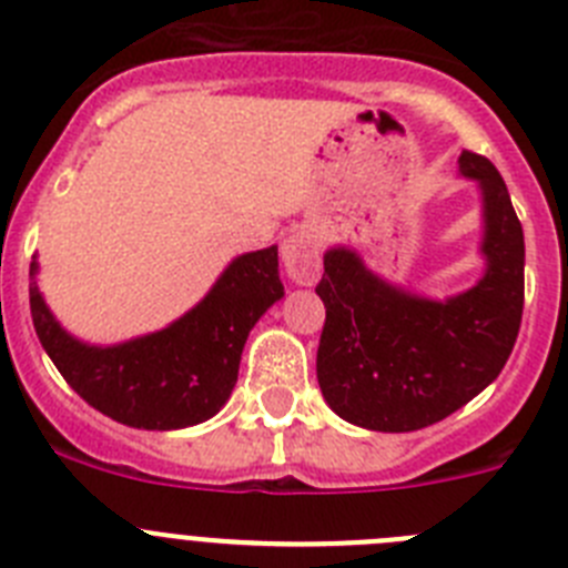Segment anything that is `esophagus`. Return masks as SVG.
Returning <instances> with one entry per match:
<instances>
[{
    "instance_id": "1",
    "label": "esophagus",
    "mask_w": 568,
    "mask_h": 568,
    "mask_svg": "<svg viewBox=\"0 0 568 568\" xmlns=\"http://www.w3.org/2000/svg\"><path fill=\"white\" fill-rule=\"evenodd\" d=\"M281 261L295 284H313L321 275V247L310 230H290V235L281 241Z\"/></svg>"
}]
</instances>
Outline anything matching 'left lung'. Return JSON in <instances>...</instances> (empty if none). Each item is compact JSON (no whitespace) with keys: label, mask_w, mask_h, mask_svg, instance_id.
I'll list each match as a JSON object with an SVG mask.
<instances>
[{"label":"left lung","mask_w":568,"mask_h":568,"mask_svg":"<svg viewBox=\"0 0 568 568\" xmlns=\"http://www.w3.org/2000/svg\"><path fill=\"white\" fill-rule=\"evenodd\" d=\"M460 175L480 187L486 261L478 284L426 298L381 278L353 247L324 253L315 293L327 307L318 386L335 415L375 433L438 424L498 378L524 315V227L489 159L464 150Z\"/></svg>","instance_id":"8db88e82"}]
</instances>
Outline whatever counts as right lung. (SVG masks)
<instances>
[{
	"instance_id": "add662e5",
	"label": "right lung",
	"mask_w": 568,
	"mask_h": 568,
	"mask_svg": "<svg viewBox=\"0 0 568 568\" xmlns=\"http://www.w3.org/2000/svg\"><path fill=\"white\" fill-rule=\"evenodd\" d=\"M37 273L33 258L30 315L62 378L108 418L159 433L202 424L227 404L250 329L284 295L273 244L230 261L210 293L159 333L97 346L59 324Z\"/></svg>"
}]
</instances>
